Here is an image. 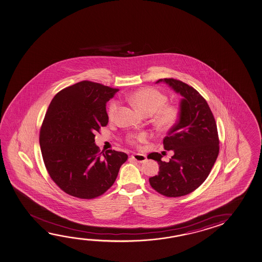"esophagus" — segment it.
I'll return each instance as SVG.
<instances>
[{
  "mask_svg": "<svg viewBox=\"0 0 262 262\" xmlns=\"http://www.w3.org/2000/svg\"><path fill=\"white\" fill-rule=\"evenodd\" d=\"M132 157H133L134 161H136L137 162H141V163L144 162L147 160L145 155L141 154V153H134V154L132 155Z\"/></svg>",
  "mask_w": 262,
  "mask_h": 262,
  "instance_id": "esophagus-1",
  "label": "esophagus"
}]
</instances>
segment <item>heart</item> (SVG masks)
Wrapping results in <instances>:
<instances>
[{
  "label": "heart",
  "instance_id": "obj_1",
  "mask_svg": "<svg viewBox=\"0 0 262 262\" xmlns=\"http://www.w3.org/2000/svg\"><path fill=\"white\" fill-rule=\"evenodd\" d=\"M129 100L140 112L145 115L155 113L154 121L159 128L167 129L175 123L177 120L178 110L171 105H167V97L154 88H143L130 94ZM119 108V102L112 101L108 110L110 119H113ZM145 133H141L132 138L130 141H144Z\"/></svg>",
  "mask_w": 262,
  "mask_h": 262
}]
</instances>
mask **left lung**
I'll list each match as a JSON object with an SVG mask.
<instances>
[{
	"instance_id": "left-lung-1",
	"label": "left lung",
	"mask_w": 262,
	"mask_h": 262,
	"mask_svg": "<svg viewBox=\"0 0 262 262\" xmlns=\"http://www.w3.org/2000/svg\"><path fill=\"white\" fill-rule=\"evenodd\" d=\"M182 97L177 123L163 140L166 150H173L169 162L160 153L148 159L158 161V175L149 184L166 197H181L192 192L209 176L219 155L217 125L205 99L191 86L174 79H160Z\"/></svg>"
}]
</instances>
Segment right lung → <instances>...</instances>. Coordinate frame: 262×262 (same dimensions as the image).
<instances>
[{"instance_id": "1", "label": "right lung", "mask_w": 262, "mask_h": 262, "mask_svg": "<svg viewBox=\"0 0 262 262\" xmlns=\"http://www.w3.org/2000/svg\"><path fill=\"white\" fill-rule=\"evenodd\" d=\"M118 89L83 81L61 90L49 105L40 132L45 167L64 192L93 199L113 186L128 159L121 151L100 152L95 133L108 124L106 103Z\"/></svg>"}]
</instances>
